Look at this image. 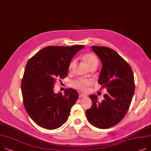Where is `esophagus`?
I'll return each mask as SVG.
<instances>
[{
    "label": "esophagus",
    "instance_id": "obj_1",
    "mask_svg": "<svg viewBox=\"0 0 151 151\" xmlns=\"http://www.w3.org/2000/svg\"><path fill=\"white\" fill-rule=\"evenodd\" d=\"M79 98H86V97H87V95H85V94L81 93V94H79Z\"/></svg>",
    "mask_w": 151,
    "mask_h": 151
}]
</instances>
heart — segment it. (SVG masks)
Listing matches in <instances>:
<instances>
[{
	"mask_svg": "<svg viewBox=\"0 0 151 151\" xmlns=\"http://www.w3.org/2000/svg\"><path fill=\"white\" fill-rule=\"evenodd\" d=\"M83 59L85 64L88 67L92 66H97L98 63V60L97 57L92 53H86L83 56ZM73 63L70 65V67H72ZM71 85L73 87L81 90L83 92H87L88 88L93 85V82L90 80L80 78L75 80L71 83Z\"/></svg>",
	"mask_w": 151,
	"mask_h": 151,
	"instance_id": "1",
	"label": "heart"
}]
</instances>
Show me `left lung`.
<instances>
[{
	"mask_svg": "<svg viewBox=\"0 0 151 151\" xmlns=\"http://www.w3.org/2000/svg\"><path fill=\"white\" fill-rule=\"evenodd\" d=\"M92 48L102 63L98 83L107 88L108 93L100 103L97 95H90L92 105L86 114L93 126L107 129L118 124L126 114L134 93V77L129 64L115 50L102 46Z\"/></svg>",
	"mask_w": 151,
	"mask_h": 151,
	"instance_id": "1",
	"label": "left lung"
}]
</instances>
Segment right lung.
Listing matches in <instances>:
<instances>
[{"label": "right lung", "mask_w": 151, "mask_h": 151, "mask_svg": "<svg viewBox=\"0 0 151 151\" xmlns=\"http://www.w3.org/2000/svg\"><path fill=\"white\" fill-rule=\"evenodd\" d=\"M84 47L48 46L28 60L21 83L23 103L38 126L53 130L67 121L79 95L70 88L65 89L64 95L55 93L53 86L58 79L67 77L72 59Z\"/></svg>", "instance_id": "add662e5"}]
</instances>
